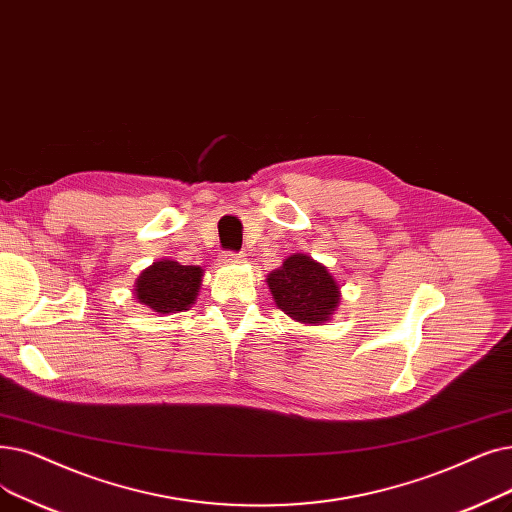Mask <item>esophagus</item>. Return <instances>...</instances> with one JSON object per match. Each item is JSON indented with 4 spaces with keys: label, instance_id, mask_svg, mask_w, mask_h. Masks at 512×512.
I'll list each match as a JSON object with an SVG mask.
<instances>
[{
    "label": "esophagus",
    "instance_id": "obj_1",
    "mask_svg": "<svg viewBox=\"0 0 512 512\" xmlns=\"http://www.w3.org/2000/svg\"><path fill=\"white\" fill-rule=\"evenodd\" d=\"M244 253H234V251H224L221 253V261H242Z\"/></svg>",
    "mask_w": 512,
    "mask_h": 512
}]
</instances>
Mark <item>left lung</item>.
I'll return each instance as SVG.
<instances>
[{
	"mask_svg": "<svg viewBox=\"0 0 512 512\" xmlns=\"http://www.w3.org/2000/svg\"><path fill=\"white\" fill-rule=\"evenodd\" d=\"M268 286L278 309L303 324L330 320L341 301L339 282L322 263L303 253L286 257L280 268L268 276Z\"/></svg>",
	"mask_w": 512,
	"mask_h": 512,
	"instance_id": "obj_1",
	"label": "left lung"
}]
</instances>
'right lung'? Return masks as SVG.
<instances>
[{
    "label": "right lung",
    "instance_id": "add662e5",
    "mask_svg": "<svg viewBox=\"0 0 512 512\" xmlns=\"http://www.w3.org/2000/svg\"><path fill=\"white\" fill-rule=\"evenodd\" d=\"M203 270L171 259L154 261L136 280V297L157 314H175L188 309L201 288Z\"/></svg>",
    "mask_w": 512,
    "mask_h": 512
}]
</instances>
